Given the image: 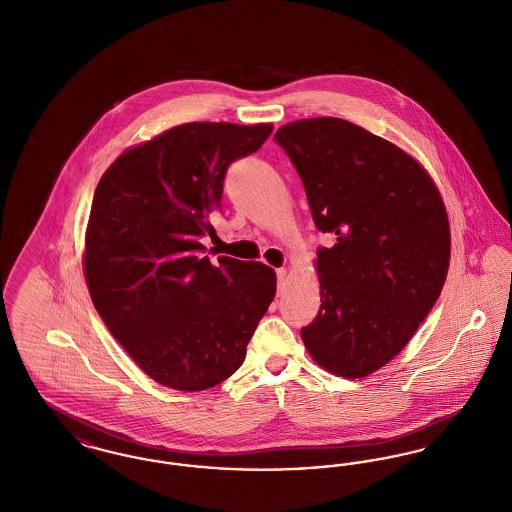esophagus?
Returning a JSON list of instances; mask_svg holds the SVG:
<instances>
[{
  "mask_svg": "<svg viewBox=\"0 0 512 512\" xmlns=\"http://www.w3.org/2000/svg\"><path fill=\"white\" fill-rule=\"evenodd\" d=\"M286 274H288V270L286 268H278L276 270V278H278V292H282L284 290V284H286Z\"/></svg>",
  "mask_w": 512,
  "mask_h": 512,
  "instance_id": "esophagus-1",
  "label": "esophagus"
}]
</instances>
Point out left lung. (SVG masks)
Listing matches in <instances>:
<instances>
[{
  "mask_svg": "<svg viewBox=\"0 0 512 512\" xmlns=\"http://www.w3.org/2000/svg\"><path fill=\"white\" fill-rule=\"evenodd\" d=\"M299 174L318 247L320 309L301 328L318 365L363 378L390 363L428 317L449 267V222L432 178L403 149L322 117L274 134Z\"/></svg>",
  "mask_w": 512,
  "mask_h": 512,
  "instance_id": "8db88e82",
  "label": "left lung"
}]
</instances>
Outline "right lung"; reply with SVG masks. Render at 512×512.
Here are the masks:
<instances>
[{"instance_id": "1", "label": "right lung", "mask_w": 512, "mask_h": 512, "mask_svg": "<svg viewBox=\"0 0 512 512\" xmlns=\"http://www.w3.org/2000/svg\"><path fill=\"white\" fill-rule=\"evenodd\" d=\"M270 124L188 122L134 147L101 176L84 274L99 317L155 382L201 391L232 376L276 293L263 263L219 257L215 236L230 163L255 153Z\"/></svg>"}]
</instances>
